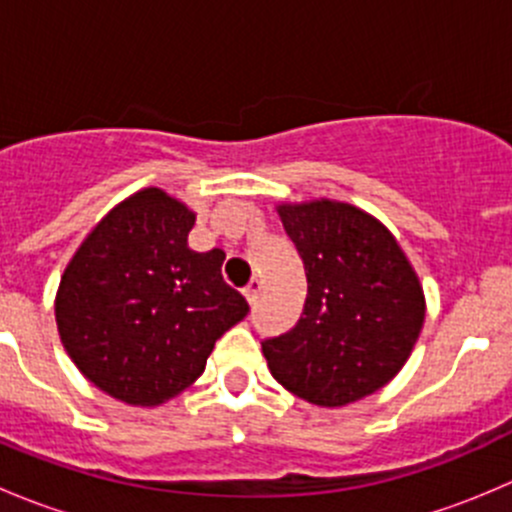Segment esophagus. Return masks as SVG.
<instances>
[{
  "mask_svg": "<svg viewBox=\"0 0 512 512\" xmlns=\"http://www.w3.org/2000/svg\"><path fill=\"white\" fill-rule=\"evenodd\" d=\"M245 297H247V302L252 304V307H255L257 302H260V297H262V282H250V285L245 287Z\"/></svg>",
  "mask_w": 512,
  "mask_h": 512,
  "instance_id": "1",
  "label": "esophagus"
}]
</instances>
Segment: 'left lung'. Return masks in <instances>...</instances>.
<instances>
[{
	"label": "left lung",
	"mask_w": 512,
	"mask_h": 512,
	"mask_svg": "<svg viewBox=\"0 0 512 512\" xmlns=\"http://www.w3.org/2000/svg\"><path fill=\"white\" fill-rule=\"evenodd\" d=\"M307 275L287 334L262 342L272 376L314 406H347L389 384L409 359L426 299L396 237L349 203L280 205Z\"/></svg>",
	"instance_id": "obj_1"
}]
</instances>
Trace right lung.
<instances>
[{
  "mask_svg": "<svg viewBox=\"0 0 512 512\" xmlns=\"http://www.w3.org/2000/svg\"><path fill=\"white\" fill-rule=\"evenodd\" d=\"M193 225L180 200L143 188L89 232L61 275V344L113 399L158 406L178 396L250 312L223 280L225 252L188 247Z\"/></svg>",
  "mask_w": 512,
  "mask_h": 512,
  "instance_id": "add662e5",
  "label": "right lung"
}]
</instances>
